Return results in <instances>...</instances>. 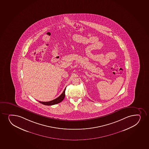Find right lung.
I'll list each match as a JSON object with an SVG mask.
<instances>
[{
  "instance_id": "1",
  "label": "right lung",
  "mask_w": 149,
  "mask_h": 149,
  "mask_svg": "<svg viewBox=\"0 0 149 149\" xmlns=\"http://www.w3.org/2000/svg\"><path fill=\"white\" fill-rule=\"evenodd\" d=\"M65 88L63 91V93L61 94V95L59 96L58 97L56 98L54 100H53L52 101H48V102H42V101H39L40 103H42V104L45 105H53L56 104L58 103L62 102L63 100V99L65 97Z\"/></svg>"
}]
</instances>
